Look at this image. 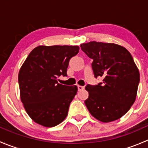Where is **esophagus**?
Wrapping results in <instances>:
<instances>
[{
    "mask_svg": "<svg viewBox=\"0 0 148 148\" xmlns=\"http://www.w3.org/2000/svg\"><path fill=\"white\" fill-rule=\"evenodd\" d=\"M77 87H78V90L79 91H82V90H83L84 89V86H80V85H78V86H77Z\"/></svg>",
    "mask_w": 148,
    "mask_h": 148,
    "instance_id": "obj_1",
    "label": "esophagus"
}]
</instances>
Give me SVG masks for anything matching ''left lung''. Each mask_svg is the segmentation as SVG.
<instances>
[{
	"mask_svg": "<svg viewBox=\"0 0 148 148\" xmlns=\"http://www.w3.org/2000/svg\"><path fill=\"white\" fill-rule=\"evenodd\" d=\"M81 49L93 59L95 78L103 77V82L86 86L89 97L85 105L100 122L118 120L136 99L140 73L132 55L125 47L112 43L90 41L82 44Z\"/></svg>",
	"mask_w": 148,
	"mask_h": 148,
	"instance_id": "obj_1",
	"label": "left lung"
}]
</instances>
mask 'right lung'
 <instances>
[{"label":"right lung","instance_id":"obj_1","mask_svg":"<svg viewBox=\"0 0 148 148\" xmlns=\"http://www.w3.org/2000/svg\"><path fill=\"white\" fill-rule=\"evenodd\" d=\"M78 46H38L28 54L18 73L20 96L25 110L36 123L51 127L63 122L78 89L58 82L66 76Z\"/></svg>","mask_w":148,"mask_h":148}]
</instances>
